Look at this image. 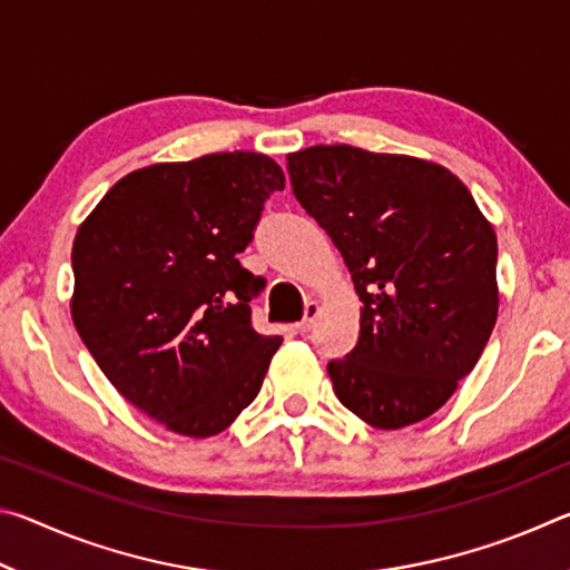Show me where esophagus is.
<instances>
[{
  "mask_svg": "<svg viewBox=\"0 0 570 570\" xmlns=\"http://www.w3.org/2000/svg\"><path fill=\"white\" fill-rule=\"evenodd\" d=\"M316 316H320V304H316V302H306V306H304V320L296 324V330L302 332V334L312 332Z\"/></svg>",
  "mask_w": 570,
  "mask_h": 570,
  "instance_id": "34e87169",
  "label": "esophagus"
}]
</instances>
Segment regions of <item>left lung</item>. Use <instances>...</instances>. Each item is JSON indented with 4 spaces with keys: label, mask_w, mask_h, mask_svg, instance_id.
<instances>
[{
    "label": "left lung",
    "mask_w": 570,
    "mask_h": 570,
    "mask_svg": "<svg viewBox=\"0 0 570 570\" xmlns=\"http://www.w3.org/2000/svg\"><path fill=\"white\" fill-rule=\"evenodd\" d=\"M286 160L296 200L340 248L362 302L360 342L326 366L336 397L380 430L430 417L498 320L493 226L435 163L354 146Z\"/></svg>",
    "instance_id": "left-lung-1"
}]
</instances>
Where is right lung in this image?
I'll return each instance as SVG.
<instances>
[{
  "label": "right lung",
  "mask_w": 570,
  "mask_h": 570,
  "mask_svg": "<svg viewBox=\"0 0 570 570\" xmlns=\"http://www.w3.org/2000/svg\"><path fill=\"white\" fill-rule=\"evenodd\" d=\"M282 188L262 153L158 163L115 183L77 230V334L112 387L178 435L226 430L282 344L250 326L266 282L236 258Z\"/></svg>",
  "instance_id": "1"
}]
</instances>
